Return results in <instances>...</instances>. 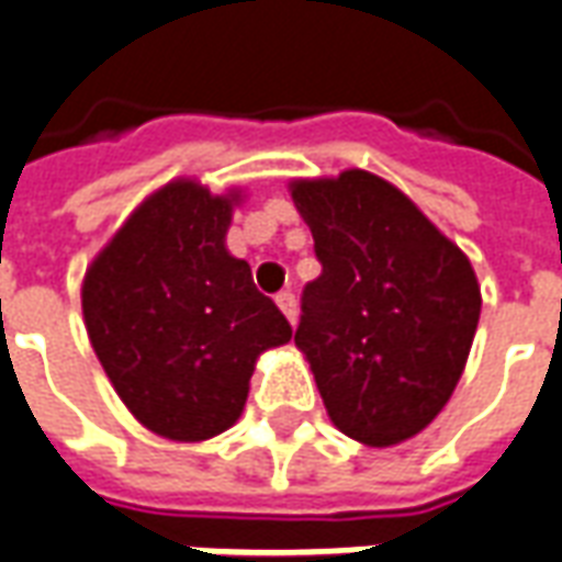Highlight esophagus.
Here are the masks:
<instances>
[{
  "instance_id": "esophagus-1",
  "label": "esophagus",
  "mask_w": 562,
  "mask_h": 562,
  "mask_svg": "<svg viewBox=\"0 0 562 562\" xmlns=\"http://www.w3.org/2000/svg\"><path fill=\"white\" fill-rule=\"evenodd\" d=\"M277 306L282 310V316L289 318V322H297V301H294L292 292H280L277 294Z\"/></svg>"
}]
</instances>
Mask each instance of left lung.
<instances>
[{"label": "left lung", "mask_w": 562, "mask_h": 562, "mask_svg": "<svg viewBox=\"0 0 562 562\" xmlns=\"http://www.w3.org/2000/svg\"><path fill=\"white\" fill-rule=\"evenodd\" d=\"M322 273L301 297L297 349L330 422L373 448L422 434L458 385L482 313L470 258L370 171L294 180Z\"/></svg>", "instance_id": "left-lung-1"}]
</instances>
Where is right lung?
Returning <instances> with one entry per match:
<instances>
[{"mask_svg": "<svg viewBox=\"0 0 562 562\" xmlns=\"http://www.w3.org/2000/svg\"><path fill=\"white\" fill-rule=\"evenodd\" d=\"M240 192L173 180L140 204L83 277L87 334L147 430L201 442L244 413L258 355L292 325L225 249Z\"/></svg>", "mask_w": 562, "mask_h": 562, "instance_id": "add662e5", "label": "right lung"}]
</instances>
